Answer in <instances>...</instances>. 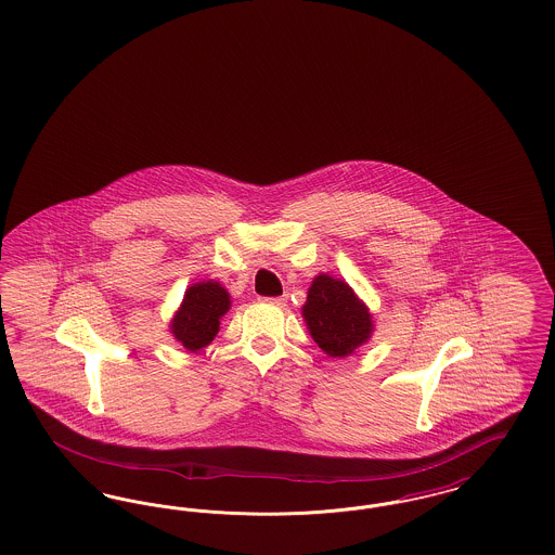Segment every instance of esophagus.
I'll use <instances>...</instances> for the list:
<instances>
[{
	"instance_id": "1",
	"label": "esophagus",
	"mask_w": 555,
	"mask_h": 555,
	"mask_svg": "<svg viewBox=\"0 0 555 555\" xmlns=\"http://www.w3.org/2000/svg\"><path fill=\"white\" fill-rule=\"evenodd\" d=\"M264 301H268L270 306H279V308H283V306L287 304V299H285V297H268Z\"/></svg>"
}]
</instances>
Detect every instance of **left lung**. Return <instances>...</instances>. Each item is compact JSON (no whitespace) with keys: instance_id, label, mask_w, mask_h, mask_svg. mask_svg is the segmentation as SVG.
I'll return each instance as SVG.
<instances>
[{"instance_id":"1","label":"left lung","mask_w":555,"mask_h":555,"mask_svg":"<svg viewBox=\"0 0 555 555\" xmlns=\"http://www.w3.org/2000/svg\"><path fill=\"white\" fill-rule=\"evenodd\" d=\"M301 315L311 338L328 357L353 356L376 328L370 308L349 283L328 274L311 281Z\"/></svg>"}]
</instances>
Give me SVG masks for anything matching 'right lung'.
I'll return each instance as SVG.
<instances>
[{"mask_svg":"<svg viewBox=\"0 0 555 555\" xmlns=\"http://www.w3.org/2000/svg\"><path fill=\"white\" fill-rule=\"evenodd\" d=\"M231 310V295L219 281H202L185 288L169 333L181 347L196 353L208 347L221 328L222 315Z\"/></svg>","mask_w":555,"mask_h":555,"instance_id":"obj_1","label":"right lung"}]
</instances>
